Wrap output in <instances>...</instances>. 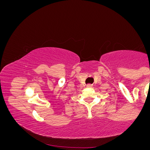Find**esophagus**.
<instances>
[{
  "instance_id": "1",
  "label": "esophagus",
  "mask_w": 150,
  "mask_h": 150,
  "mask_svg": "<svg viewBox=\"0 0 150 150\" xmlns=\"http://www.w3.org/2000/svg\"><path fill=\"white\" fill-rule=\"evenodd\" d=\"M87 87L88 88H92V85H91V84H88Z\"/></svg>"
}]
</instances>
